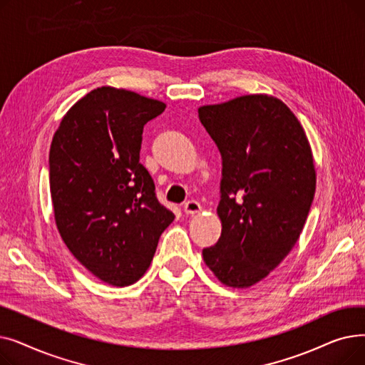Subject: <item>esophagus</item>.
Instances as JSON below:
<instances>
[{
	"mask_svg": "<svg viewBox=\"0 0 365 365\" xmlns=\"http://www.w3.org/2000/svg\"><path fill=\"white\" fill-rule=\"evenodd\" d=\"M183 212H185L186 215H197V213H200V212H201V204H200L198 201L190 200V201L185 202V205H183Z\"/></svg>",
	"mask_w": 365,
	"mask_h": 365,
	"instance_id": "esophagus-1",
	"label": "esophagus"
}]
</instances>
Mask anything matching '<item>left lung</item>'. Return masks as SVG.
<instances>
[{"instance_id": "left-lung-1", "label": "left lung", "mask_w": 365, "mask_h": 365, "mask_svg": "<svg viewBox=\"0 0 365 365\" xmlns=\"http://www.w3.org/2000/svg\"><path fill=\"white\" fill-rule=\"evenodd\" d=\"M222 155V235L202 250L220 282L245 289L297 242L315 195L311 145L294 113L274 96H241L198 109Z\"/></svg>"}]
</instances>
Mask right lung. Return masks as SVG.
I'll list each match as a JSON object with an SVG mask.
<instances>
[{"instance_id": "obj_1", "label": "right lung", "mask_w": 365, "mask_h": 365, "mask_svg": "<svg viewBox=\"0 0 365 365\" xmlns=\"http://www.w3.org/2000/svg\"><path fill=\"white\" fill-rule=\"evenodd\" d=\"M165 103L101 87L76 102L56 130L50 155L54 219L69 252L106 284L136 282L175 215L160 204L139 163L142 133Z\"/></svg>"}]
</instances>
